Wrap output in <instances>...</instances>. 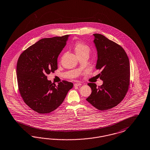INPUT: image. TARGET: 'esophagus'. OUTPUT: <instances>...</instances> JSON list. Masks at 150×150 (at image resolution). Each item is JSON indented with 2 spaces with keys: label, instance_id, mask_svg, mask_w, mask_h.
I'll return each instance as SVG.
<instances>
[{
  "label": "esophagus",
  "instance_id": "34e87169",
  "mask_svg": "<svg viewBox=\"0 0 150 150\" xmlns=\"http://www.w3.org/2000/svg\"><path fill=\"white\" fill-rule=\"evenodd\" d=\"M80 85H81V84L80 83H78L74 84V86H80Z\"/></svg>",
  "mask_w": 150,
  "mask_h": 150
}]
</instances>
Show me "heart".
<instances>
[{
    "instance_id": "heart-1",
    "label": "heart",
    "mask_w": 150,
    "mask_h": 150,
    "mask_svg": "<svg viewBox=\"0 0 150 150\" xmlns=\"http://www.w3.org/2000/svg\"><path fill=\"white\" fill-rule=\"evenodd\" d=\"M74 48L75 53L78 56L86 52L89 53L90 51L89 47L83 42H78L75 43L74 45Z\"/></svg>"
}]
</instances>
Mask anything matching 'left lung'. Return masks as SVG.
I'll return each instance as SVG.
<instances>
[{
  "instance_id": "left-lung-1",
  "label": "left lung",
  "mask_w": 150,
  "mask_h": 150,
  "mask_svg": "<svg viewBox=\"0 0 150 150\" xmlns=\"http://www.w3.org/2000/svg\"><path fill=\"white\" fill-rule=\"evenodd\" d=\"M98 51L96 68L103 81L101 86L88 83L91 94L86 100L99 110L117 106L126 96L130 84V64L125 50L100 34H94Z\"/></svg>"
}]
</instances>
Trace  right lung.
Segmentation results:
<instances>
[{"label": "right lung", "mask_w": 150, "mask_h": 150, "mask_svg": "<svg viewBox=\"0 0 150 150\" xmlns=\"http://www.w3.org/2000/svg\"><path fill=\"white\" fill-rule=\"evenodd\" d=\"M69 35L43 38L21 54L17 64L18 89L24 103L39 114H47L64 102L73 84L62 80L57 85L47 75L57 69L58 56Z\"/></svg>", "instance_id": "right-lung-1"}]
</instances>
